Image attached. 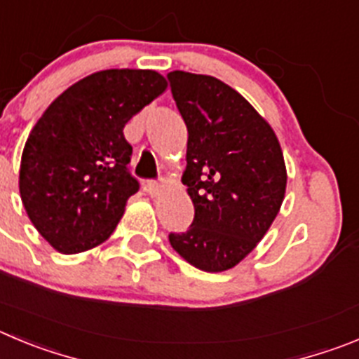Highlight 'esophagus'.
<instances>
[{"mask_svg": "<svg viewBox=\"0 0 359 359\" xmlns=\"http://www.w3.org/2000/svg\"><path fill=\"white\" fill-rule=\"evenodd\" d=\"M146 190L149 196H158V194H160V190H162V185H160L158 182H147Z\"/></svg>", "mask_w": 359, "mask_h": 359, "instance_id": "esophagus-1", "label": "esophagus"}]
</instances>
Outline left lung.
<instances>
[{
	"mask_svg": "<svg viewBox=\"0 0 359 359\" xmlns=\"http://www.w3.org/2000/svg\"><path fill=\"white\" fill-rule=\"evenodd\" d=\"M189 130L182 182L194 220L169 242L190 265L222 272L265 236L287 190V167L271 124L235 88L206 74H167Z\"/></svg>",
	"mask_w": 359,
	"mask_h": 359,
	"instance_id": "8db88e82",
	"label": "left lung"
}]
</instances>
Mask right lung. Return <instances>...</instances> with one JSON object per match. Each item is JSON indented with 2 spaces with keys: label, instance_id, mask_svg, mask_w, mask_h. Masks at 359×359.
Wrapping results in <instances>:
<instances>
[{
  "label": "right lung",
  "instance_id": "add662e5",
  "mask_svg": "<svg viewBox=\"0 0 359 359\" xmlns=\"http://www.w3.org/2000/svg\"><path fill=\"white\" fill-rule=\"evenodd\" d=\"M165 88L156 71L107 69L71 85L46 108L22 149L19 192L51 248L76 255L114 233L126 201L139 192L123 130Z\"/></svg>",
  "mask_w": 359,
  "mask_h": 359
}]
</instances>
